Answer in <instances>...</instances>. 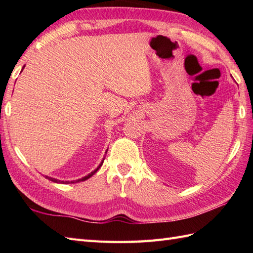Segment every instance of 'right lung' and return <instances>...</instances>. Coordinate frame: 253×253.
Listing matches in <instances>:
<instances>
[{
    "instance_id": "1",
    "label": "right lung",
    "mask_w": 253,
    "mask_h": 253,
    "mask_svg": "<svg viewBox=\"0 0 253 253\" xmlns=\"http://www.w3.org/2000/svg\"><path fill=\"white\" fill-rule=\"evenodd\" d=\"M21 71H23V69H21ZM107 152V151H106ZM104 160V159H103ZM102 164H103V161H102V162H101V164L98 166V168H96L93 171H91V173L89 174V175H87V176H84V177H83V178H80V179H77V180H73V181H71L72 182V184H74V182H79V181H84V180H87L88 178H90V177L91 176H92L93 174H95L96 173V171H98V169L101 168V166H102ZM46 177V178L47 179H49V180H51V181H53V182H63V184H69V181H61V180H58V179H55V178H52V177H47V176H45Z\"/></svg>"
}]
</instances>
